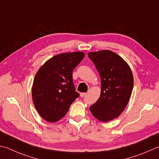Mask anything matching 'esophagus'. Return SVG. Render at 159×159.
I'll use <instances>...</instances> for the list:
<instances>
[{
  "instance_id": "1",
  "label": "esophagus",
  "mask_w": 159,
  "mask_h": 159,
  "mask_svg": "<svg viewBox=\"0 0 159 159\" xmlns=\"http://www.w3.org/2000/svg\"><path fill=\"white\" fill-rule=\"evenodd\" d=\"M86 95H87V93H80V96H81L82 98L84 97Z\"/></svg>"
}]
</instances>
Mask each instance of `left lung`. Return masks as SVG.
Here are the masks:
<instances>
[{
    "instance_id": "1",
    "label": "left lung",
    "mask_w": 159,
    "mask_h": 159,
    "mask_svg": "<svg viewBox=\"0 0 159 159\" xmlns=\"http://www.w3.org/2000/svg\"><path fill=\"white\" fill-rule=\"evenodd\" d=\"M101 79L100 98L90 107L92 115L107 122L118 117L129 102L133 87V76L129 66L121 57L110 50L89 52Z\"/></svg>"
}]
</instances>
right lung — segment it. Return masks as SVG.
<instances>
[{
    "label": "right lung",
    "instance_id": "obj_1",
    "mask_svg": "<svg viewBox=\"0 0 159 159\" xmlns=\"http://www.w3.org/2000/svg\"><path fill=\"white\" fill-rule=\"evenodd\" d=\"M84 57L81 52L63 53L39 69L32 87L33 103L44 120L56 122L68 112L80 94L75 91L72 71Z\"/></svg>",
    "mask_w": 159,
    "mask_h": 159
}]
</instances>
